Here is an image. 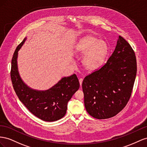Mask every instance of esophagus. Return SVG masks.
I'll list each match as a JSON object with an SVG mask.
<instances>
[{"instance_id":"1","label":"esophagus","mask_w":147,"mask_h":147,"mask_svg":"<svg viewBox=\"0 0 147 147\" xmlns=\"http://www.w3.org/2000/svg\"><path fill=\"white\" fill-rule=\"evenodd\" d=\"M79 83H80V86H82V81H83V79H82V78H80V79H79Z\"/></svg>"}]
</instances>
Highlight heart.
I'll use <instances>...</instances> for the list:
<instances>
[{"label":"heart","instance_id":"heart-1","mask_svg":"<svg viewBox=\"0 0 147 147\" xmlns=\"http://www.w3.org/2000/svg\"><path fill=\"white\" fill-rule=\"evenodd\" d=\"M75 52L84 53L82 63L87 69H93L102 63L106 57L108 46L106 41L92 35L83 37L75 46Z\"/></svg>","mask_w":147,"mask_h":147}]
</instances>
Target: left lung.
<instances>
[{
	"instance_id": "8db88e82",
	"label": "left lung",
	"mask_w": 147,
	"mask_h": 147,
	"mask_svg": "<svg viewBox=\"0 0 147 147\" xmlns=\"http://www.w3.org/2000/svg\"><path fill=\"white\" fill-rule=\"evenodd\" d=\"M136 74L135 53L119 36L107 63L84 79L82 86L87 113L98 119L116 115L131 97Z\"/></svg>"
}]
</instances>
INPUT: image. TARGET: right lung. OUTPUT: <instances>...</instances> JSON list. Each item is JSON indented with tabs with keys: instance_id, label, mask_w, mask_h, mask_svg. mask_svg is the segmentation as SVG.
<instances>
[{
	"instance_id": "1",
	"label": "right lung",
	"mask_w": 147,
	"mask_h": 147,
	"mask_svg": "<svg viewBox=\"0 0 147 147\" xmlns=\"http://www.w3.org/2000/svg\"><path fill=\"white\" fill-rule=\"evenodd\" d=\"M26 39L25 37L16 47L11 60V79L13 89L20 101L38 118L47 122L60 119L66 115L69 100L79 89L78 79L75 74L64 77L45 90L29 87L21 78L18 67V51Z\"/></svg>"
}]
</instances>
